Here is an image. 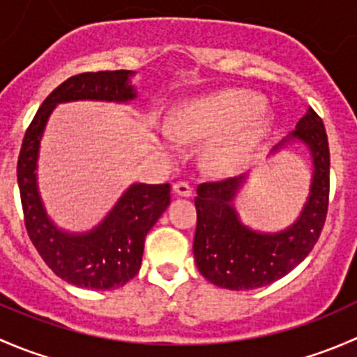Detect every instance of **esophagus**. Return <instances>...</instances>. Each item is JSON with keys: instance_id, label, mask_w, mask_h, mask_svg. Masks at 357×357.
Listing matches in <instances>:
<instances>
[{"instance_id": "1", "label": "esophagus", "mask_w": 357, "mask_h": 357, "mask_svg": "<svg viewBox=\"0 0 357 357\" xmlns=\"http://www.w3.org/2000/svg\"><path fill=\"white\" fill-rule=\"evenodd\" d=\"M172 188H174V192L178 193V195H181V197H190V195H192V185H190L188 181L174 183V186H172Z\"/></svg>"}]
</instances>
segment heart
Here are the masks:
<instances>
[{
	"label": "heart",
	"mask_w": 357,
	"mask_h": 357,
	"mask_svg": "<svg viewBox=\"0 0 357 357\" xmlns=\"http://www.w3.org/2000/svg\"><path fill=\"white\" fill-rule=\"evenodd\" d=\"M262 105V98L254 93L228 89L179 107L169 122V131L181 142L215 136L205 150V164L219 172L231 171L268 126Z\"/></svg>",
	"instance_id": "obj_1"
}]
</instances>
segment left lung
Here are the masks:
<instances>
[{
    "label": "left lung",
    "mask_w": 357,
    "mask_h": 357,
    "mask_svg": "<svg viewBox=\"0 0 357 357\" xmlns=\"http://www.w3.org/2000/svg\"><path fill=\"white\" fill-rule=\"evenodd\" d=\"M291 139L305 143L314 162L311 197L294 226L261 235L238 221L231 200L240 178L200 183L193 254L204 278L229 290H250L283 278L301 264L318 242L330 202V149L325 124L314 110L297 122Z\"/></svg>",
    "instance_id": "obj_1"
}]
</instances>
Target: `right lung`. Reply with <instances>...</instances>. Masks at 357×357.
<instances>
[{
  "label": "right lung",
  "instance_id": "1",
  "mask_svg": "<svg viewBox=\"0 0 357 357\" xmlns=\"http://www.w3.org/2000/svg\"><path fill=\"white\" fill-rule=\"evenodd\" d=\"M131 74L129 70L82 72L63 81L36 112L17 162L24 225L32 245L59 278L81 289H119L138 275L146 233L171 204V185H132L95 231L67 235L52 225L39 200L34 174L39 139L56 103L135 98L136 93L128 82Z\"/></svg>",
  "mask_w": 357,
  "mask_h": 357
}]
</instances>
